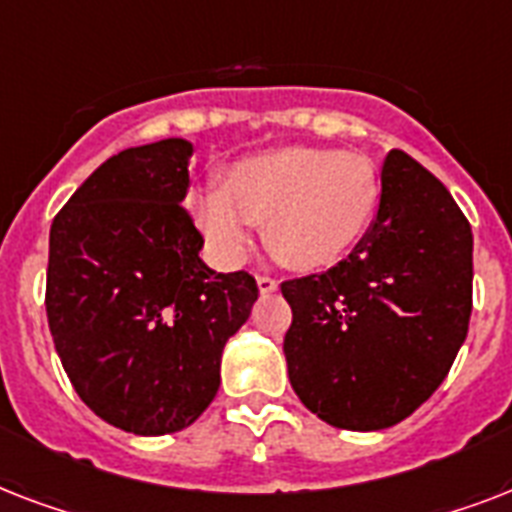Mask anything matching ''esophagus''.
Masks as SVG:
<instances>
[{
    "label": "esophagus",
    "instance_id": "34e87169",
    "mask_svg": "<svg viewBox=\"0 0 512 512\" xmlns=\"http://www.w3.org/2000/svg\"><path fill=\"white\" fill-rule=\"evenodd\" d=\"M257 289L263 292V295H271L279 289V281L271 279V276H257Z\"/></svg>",
    "mask_w": 512,
    "mask_h": 512
}]
</instances>
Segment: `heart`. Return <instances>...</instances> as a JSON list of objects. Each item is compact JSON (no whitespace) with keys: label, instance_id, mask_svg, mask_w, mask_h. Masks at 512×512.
Wrapping results in <instances>:
<instances>
[{"label":"heart","instance_id":"b5f03b06","mask_svg":"<svg viewBox=\"0 0 512 512\" xmlns=\"http://www.w3.org/2000/svg\"><path fill=\"white\" fill-rule=\"evenodd\" d=\"M380 196L369 156L287 146L233 164L220 191L196 199V220L225 260L247 255L252 225L263 223L273 257L295 271H324L361 244Z\"/></svg>","mask_w":512,"mask_h":512}]
</instances>
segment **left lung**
Here are the masks:
<instances>
[{
    "label": "left lung",
    "instance_id": "left-lung-1",
    "mask_svg": "<svg viewBox=\"0 0 512 512\" xmlns=\"http://www.w3.org/2000/svg\"><path fill=\"white\" fill-rule=\"evenodd\" d=\"M380 209L324 273L281 284L289 382L319 420L382 430L428 401L468 337L473 233L452 193L404 151L382 164Z\"/></svg>",
    "mask_w": 512,
    "mask_h": 512
}]
</instances>
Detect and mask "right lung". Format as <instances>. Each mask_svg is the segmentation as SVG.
Listing matches in <instances>:
<instances>
[{
    "label": "right lung",
    "instance_id": "1",
    "mask_svg": "<svg viewBox=\"0 0 512 512\" xmlns=\"http://www.w3.org/2000/svg\"><path fill=\"white\" fill-rule=\"evenodd\" d=\"M191 154L167 138L111 156L50 228L44 305L60 364L100 420L135 436L199 420L257 300L247 271L215 273L199 257L183 207Z\"/></svg>",
    "mask_w": 512,
    "mask_h": 512
}]
</instances>
